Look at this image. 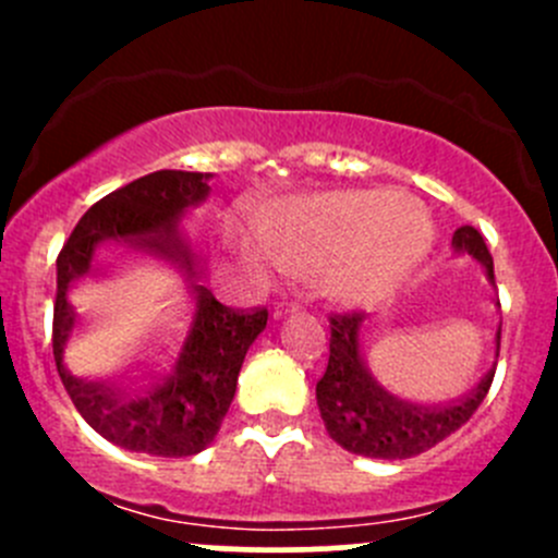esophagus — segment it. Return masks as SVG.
<instances>
[{
  "mask_svg": "<svg viewBox=\"0 0 558 558\" xmlns=\"http://www.w3.org/2000/svg\"><path fill=\"white\" fill-rule=\"evenodd\" d=\"M296 307H300L296 302H275L272 315H275V318H280V315H286V313H294Z\"/></svg>",
  "mask_w": 558,
  "mask_h": 558,
  "instance_id": "1",
  "label": "esophagus"
}]
</instances>
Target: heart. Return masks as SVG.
Listing matches in <instances>:
<instances>
[{
  "instance_id": "heart-1",
  "label": "heart",
  "mask_w": 558,
  "mask_h": 558,
  "mask_svg": "<svg viewBox=\"0 0 558 558\" xmlns=\"http://www.w3.org/2000/svg\"><path fill=\"white\" fill-rule=\"evenodd\" d=\"M258 234L229 229L256 267L313 269L320 294L345 307L388 300L429 256L435 223L418 199L391 189L296 196L258 218Z\"/></svg>"
}]
</instances>
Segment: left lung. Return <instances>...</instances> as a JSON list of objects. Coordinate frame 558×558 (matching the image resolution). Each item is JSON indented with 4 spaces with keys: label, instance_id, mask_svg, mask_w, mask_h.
I'll list each match as a JSON object with an SVG mask.
<instances>
[{
    "label": "left lung",
    "instance_id": "obj_1",
    "mask_svg": "<svg viewBox=\"0 0 558 558\" xmlns=\"http://www.w3.org/2000/svg\"><path fill=\"white\" fill-rule=\"evenodd\" d=\"M453 247L475 256L494 280V258L475 227L456 229ZM329 331V364L315 386V399L329 437L351 453L410 459L429 451L470 421L492 388L494 369H488L464 397L437 404L413 402L369 367L362 348L364 313H331Z\"/></svg>",
    "mask_w": 558,
    "mask_h": 558
}]
</instances>
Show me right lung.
Returning a JSON list of instances; mask_svg holds the SVG:
<instances>
[{
	"label": "right lung",
	"mask_w": 558,
	"mask_h": 558,
	"mask_svg": "<svg viewBox=\"0 0 558 558\" xmlns=\"http://www.w3.org/2000/svg\"><path fill=\"white\" fill-rule=\"evenodd\" d=\"M207 172L159 170L88 207L56 258L53 359L77 413L105 440L150 456H194L221 429L251 342L267 307L234 311L199 283L185 216L207 199ZM132 263L171 291L162 335L121 371L72 360L74 326L93 299V280Z\"/></svg>",
	"instance_id": "obj_1"
}]
</instances>
